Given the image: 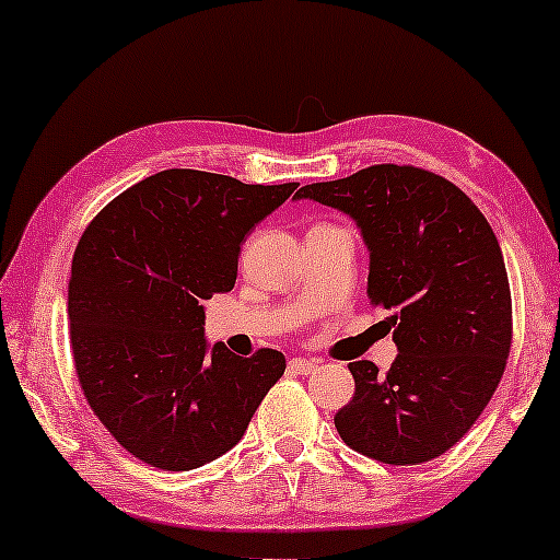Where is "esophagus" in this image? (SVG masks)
Returning <instances> with one entry per match:
<instances>
[{"instance_id":"esophagus-1","label":"esophagus","mask_w":560,"mask_h":560,"mask_svg":"<svg viewBox=\"0 0 560 560\" xmlns=\"http://www.w3.org/2000/svg\"><path fill=\"white\" fill-rule=\"evenodd\" d=\"M289 369H292L294 374L307 376V374H313V371L320 369V361H316V358H292V361H289Z\"/></svg>"}]
</instances>
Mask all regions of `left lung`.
<instances>
[{
  "label": "left lung",
  "instance_id": "8db88e82",
  "mask_svg": "<svg viewBox=\"0 0 560 560\" xmlns=\"http://www.w3.org/2000/svg\"><path fill=\"white\" fill-rule=\"evenodd\" d=\"M350 215L369 247V300L389 311L397 358L350 363L355 395L334 416L358 453L416 466L464 436L511 352V289L498 236L447 178L371 165L294 195Z\"/></svg>",
  "mask_w": 560,
  "mask_h": 560
}]
</instances>
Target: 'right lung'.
<instances>
[{"label":"right lung","instance_id":"1","mask_svg":"<svg viewBox=\"0 0 560 560\" xmlns=\"http://www.w3.org/2000/svg\"><path fill=\"white\" fill-rule=\"evenodd\" d=\"M298 184L160 171L83 231L68 284L75 374L133 458L189 471L229 453L284 374L279 350L240 358L205 337V300L236 281L242 242Z\"/></svg>","mask_w":560,"mask_h":560}]
</instances>
